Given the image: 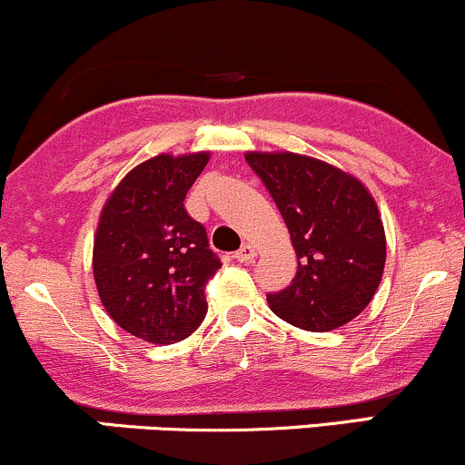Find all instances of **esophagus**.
Masks as SVG:
<instances>
[{"label":"esophagus","instance_id":"esophagus-1","mask_svg":"<svg viewBox=\"0 0 465 465\" xmlns=\"http://www.w3.org/2000/svg\"><path fill=\"white\" fill-rule=\"evenodd\" d=\"M234 259H237V262H242V263H251L254 259V248L251 246V243H243V246L239 248L237 252H234Z\"/></svg>","mask_w":465,"mask_h":465}]
</instances>
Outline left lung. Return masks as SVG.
<instances>
[{
  "instance_id": "1",
  "label": "left lung",
  "mask_w": 465,
  "mask_h": 465,
  "mask_svg": "<svg viewBox=\"0 0 465 465\" xmlns=\"http://www.w3.org/2000/svg\"><path fill=\"white\" fill-rule=\"evenodd\" d=\"M277 203L297 274L268 294L272 312L303 331L343 326L371 303L386 263V232L377 203L359 179L294 153H248Z\"/></svg>"
}]
</instances>
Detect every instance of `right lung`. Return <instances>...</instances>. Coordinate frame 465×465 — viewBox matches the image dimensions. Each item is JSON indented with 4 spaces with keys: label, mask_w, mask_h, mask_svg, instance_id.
Here are the masks:
<instances>
[{
    "label": "right lung",
    "mask_w": 465,
    "mask_h": 465,
    "mask_svg": "<svg viewBox=\"0 0 465 465\" xmlns=\"http://www.w3.org/2000/svg\"><path fill=\"white\" fill-rule=\"evenodd\" d=\"M211 154H157L119 182L93 248L99 299L126 332L174 343L199 328L208 311L203 288L222 268L206 228L183 208Z\"/></svg>",
    "instance_id": "1"
}]
</instances>
